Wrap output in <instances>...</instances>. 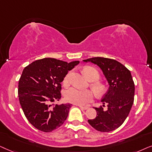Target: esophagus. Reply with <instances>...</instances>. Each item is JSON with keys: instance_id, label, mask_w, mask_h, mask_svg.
Listing matches in <instances>:
<instances>
[{"instance_id": "1", "label": "esophagus", "mask_w": 152, "mask_h": 152, "mask_svg": "<svg viewBox=\"0 0 152 152\" xmlns=\"http://www.w3.org/2000/svg\"><path fill=\"white\" fill-rule=\"evenodd\" d=\"M79 107H80V108L81 109V110H87V109L89 108V107H88V106H80Z\"/></svg>"}]
</instances>
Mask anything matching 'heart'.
I'll list each match as a JSON object with an SVG mask.
<instances>
[{"label":"heart","mask_w":152,"mask_h":152,"mask_svg":"<svg viewBox=\"0 0 152 152\" xmlns=\"http://www.w3.org/2000/svg\"><path fill=\"white\" fill-rule=\"evenodd\" d=\"M83 72L87 76V78L91 81H96L99 78V74L96 69L92 66H86L83 69ZM71 76V72H69L64 76L63 79V84L64 86H67L69 83ZM95 92L98 94H104L106 88L104 85L99 83H95L92 85ZM94 93L92 90H80L76 88H71L66 90L64 93V98L68 102L72 104L84 106L88 103L92 102L94 99Z\"/></svg>","instance_id":"obj_1"}]
</instances>
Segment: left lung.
<instances>
[{
	"mask_svg": "<svg viewBox=\"0 0 152 152\" xmlns=\"http://www.w3.org/2000/svg\"><path fill=\"white\" fill-rule=\"evenodd\" d=\"M83 61L99 66L109 85L102 99L103 104H107L108 109L105 111L102 106L94 108L96 117L89 120V124L101 132L112 131L124 123L133 104L135 86L132 76L126 66L115 60L95 57Z\"/></svg>",
	"mask_w": 152,
	"mask_h": 152,
	"instance_id": "obj_1",
	"label": "left lung"
}]
</instances>
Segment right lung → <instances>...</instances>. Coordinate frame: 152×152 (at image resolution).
I'll return each mask as SVG.
<instances>
[{
    "label": "right lung",
    "mask_w": 152,
    "mask_h": 152,
    "mask_svg": "<svg viewBox=\"0 0 152 152\" xmlns=\"http://www.w3.org/2000/svg\"><path fill=\"white\" fill-rule=\"evenodd\" d=\"M78 63L48 58L35 60L24 68L18 88L20 105L27 120L38 130L51 132L67 118L72 104L53 103L60 99V83Z\"/></svg>",
    "instance_id": "obj_1"
}]
</instances>
